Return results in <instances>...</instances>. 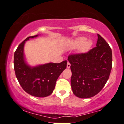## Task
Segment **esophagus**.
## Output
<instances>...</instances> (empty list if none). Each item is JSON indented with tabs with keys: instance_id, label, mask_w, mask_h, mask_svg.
Masks as SVG:
<instances>
[{
	"instance_id": "34e87169",
	"label": "esophagus",
	"mask_w": 124,
	"mask_h": 124,
	"mask_svg": "<svg viewBox=\"0 0 124 124\" xmlns=\"http://www.w3.org/2000/svg\"><path fill=\"white\" fill-rule=\"evenodd\" d=\"M70 63H69V62H68V63H67V68L68 69H69L70 68Z\"/></svg>"
}]
</instances>
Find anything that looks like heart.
Returning a JSON list of instances; mask_svg holds the SVG:
<instances>
[{
    "mask_svg": "<svg viewBox=\"0 0 124 124\" xmlns=\"http://www.w3.org/2000/svg\"><path fill=\"white\" fill-rule=\"evenodd\" d=\"M91 46V42L87 40L84 37H79L71 41L70 44L71 48H77L79 47L80 53H86Z\"/></svg>",
    "mask_w": 124,
    "mask_h": 124,
    "instance_id": "heart-1",
    "label": "heart"
}]
</instances>
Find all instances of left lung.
<instances>
[{
    "mask_svg": "<svg viewBox=\"0 0 124 124\" xmlns=\"http://www.w3.org/2000/svg\"><path fill=\"white\" fill-rule=\"evenodd\" d=\"M96 47L85 53L71 54L68 60L72 73L73 92L80 98L94 96L102 90L112 68V51L103 38L98 34Z\"/></svg>",
    "mask_w": 124,
    "mask_h": 124,
    "instance_id": "obj_1",
    "label": "left lung"
}]
</instances>
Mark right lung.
Masks as SVG:
<instances>
[{
  "mask_svg": "<svg viewBox=\"0 0 124 124\" xmlns=\"http://www.w3.org/2000/svg\"><path fill=\"white\" fill-rule=\"evenodd\" d=\"M38 36L28 37L18 46L14 53V68L16 77L23 90L32 96L44 98L53 93L56 80L66 68L67 61L35 67L29 66L25 61L23 47L25 41Z\"/></svg>",
  "mask_w": 124,
  "mask_h": 124,
  "instance_id": "right-lung-1",
  "label": "right lung"
}]
</instances>
